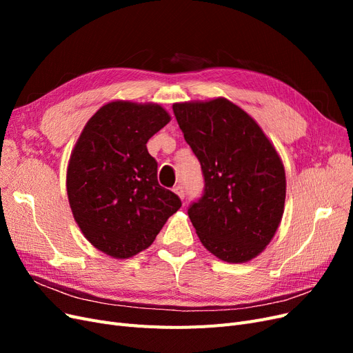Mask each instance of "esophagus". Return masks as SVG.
<instances>
[{
	"mask_svg": "<svg viewBox=\"0 0 353 353\" xmlns=\"http://www.w3.org/2000/svg\"><path fill=\"white\" fill-rule=\"evenodd\" d=\"M172 191H174V193H175L179 199H184L185 193H184V188H183V185H175Z\"/></svg>",
	"mask_w": 353,
	"mask_h": 353,
	"instance_id": "esophagus-1",
	"label": "esophagus"
}]
</instances>
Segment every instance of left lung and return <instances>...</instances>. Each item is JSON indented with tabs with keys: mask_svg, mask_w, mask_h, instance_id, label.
Here are the masks:
<instances>
[{
	"mask_svg": "<svg viewBox=\"0 0 353 353\" xmlns=\"http://www.w3.org/2000/svg\"><path fill=\"white\" fill-rule=\"evenodd\" d=\"M172 109L205 176V193L188 209L201 244L221 261H252L283 218L281 157L253 117L227 99L175 103Z\"/></svg>",
	"mask_w": 353,
	"mask_h": 353,
	"instance_id": "obj_1",
	"label": "left lung"
}]
</instances>
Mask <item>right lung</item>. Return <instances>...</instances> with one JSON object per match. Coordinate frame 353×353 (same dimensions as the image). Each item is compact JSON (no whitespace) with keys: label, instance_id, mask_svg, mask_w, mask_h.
<instances>
[{"label":"right lung","instance_id":"obj_1","mask_svg":"<svg viewBox=\"0 0 353 353\" xmlns=\"http://www.w3.org/2000/svg\"><path fill=\"white\" fill-rule=\"evenodd\" d=\"M160 104L116 100L95 112L74 144L66 174L69 205L95 249L128 259L152 245L181 208L157 183L147 141L169 123Z\"/></svg>","mask_w":353,"mask_h":353}]
</instances>
